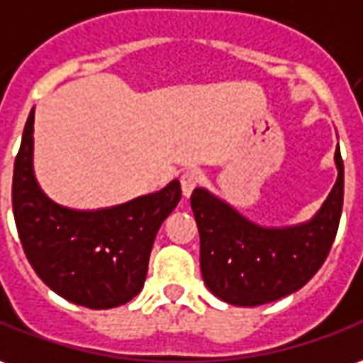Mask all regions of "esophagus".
<instances>
[{
  "label": "esophagus",
  "instance_id": "1",
  "mask_svg": "<svg viewBox=\"0 0 363 363\" xmlns=\"http://www.w3.org/2000/svg\"><path fill=\"white\" fill-rule=\"evenodd\" d=\"M201 182H203V174L199 169H187V172H184V176H182V191H184V196H191V191L197 186H201Z\"/></svg>",
  "mask_w": 363,
  "mask_h": 363
}]
</instances>
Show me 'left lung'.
Masks as SVG:
<instances>
[{
	"label": "left lung",
	"mask_w": 363,
	"mask_h": 363,
	"mask_svg": "<svg viewBox=\"0 0 363 363\" xmlns=\"http://www.w3.org/2000/svg\"><path fill=\"white\" fill-rule=\"evenodd\" d=\"M338 179L308 223L267 229L197 187L191 209L199 229V261L207 289L235 306H259L302 289L318 272L336 239L344 203V162Z\"/></svg>",
	"instance_id": "1"
}]
</instances>
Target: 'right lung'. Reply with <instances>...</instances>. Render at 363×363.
I'll list each match as a JSON object with an SVG mask.
<instances>
[{"label":"right lung","instance_id":"1","mask_svg":"<svg viewBox=\"0 0 363 363\" xmlns=\"http://www.w3.org/2000/svg\"><path fill=\"white\" fill-rule=\"evenodd\" d=\"M33 122L31 110L11 187L27 261L52 292L79 306L104 311L126 304L144 286L157 229L182 199L179 182L101 211L57 206L35 179Z\"/></svg>","mask_w":363,"mask_h":363}]
</instances>
